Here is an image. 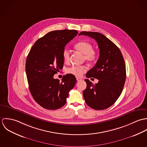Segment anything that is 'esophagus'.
<instances>
[{"label": "esophagus", "instance_id": "34e87169", "mask_svg": "<svg viewBox=\"0 0 147 147\" xmlns=\"http://www.w3.org/2000/svg\"><path fill=\"white\" fill-rule=\"evenodd\" d=\"M76 80H77V81H81L82 79L81 78H80L77 77V78H76Z\"/></svg>", "mask_w": 147, "mask_h": 147}]
</instances>
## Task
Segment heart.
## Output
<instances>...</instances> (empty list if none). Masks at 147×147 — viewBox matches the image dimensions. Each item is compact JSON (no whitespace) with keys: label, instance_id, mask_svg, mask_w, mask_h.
Masks as SVG:
<instances>
[{"label":"heart","instance_id":"heart-1","mask_svg":"<svg viewBox=\"0 0 147 147\" xmlns=\"http://www.w3.org/2000/svg\"><path fill=\"white\" fill-rule=\"evenodd\" d=\"M75 48L84 55V60L86 61L89 63L95 62L98 58V54L96 51L93 49L92 45L87 41H80L75 45ZM63 59L65 62L67 63L69 61V51L65 49L63 52ZM87 67L85 65H73L67 69L68 74L73 75L77 77L81 76L86 72Z\"/></svg>","mask_w":147,"mask_h":147}]
</instances>
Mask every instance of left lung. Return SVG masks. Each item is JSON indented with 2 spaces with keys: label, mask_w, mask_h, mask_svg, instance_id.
Masks as SVG:
<instances>
[{
  "label": "left lung",
  "mask_w": 147,
  "mask_h": 147,
  "mask_svg": "<svg viewBox=\"0 0 147 147\" xmlns=\"http://www.w3.org/2000/svg\"><path fill=\"white\" fill-rule=\"evenodd\" d=\"M80 35L94 38L100 49L99 59L86 74L87 78H96L98 82L93 84L88 79L84 80L85 101L93 109H106L116 102L123 89L126 71L123 55L119 49L101 33L85 31Z\"/></svg>",
  "instance_id": "1"
}]
</instances>
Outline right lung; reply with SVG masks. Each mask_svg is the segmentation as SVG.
Wrapping results in <instances>:
<instances>
[{
    "label": "right lung",
    "instance_id": "1",
    "mask_svg": "<svg viewBox=\"0 0 147 147\" xmlns=\"http://www.w3.org/2000/svg\"><path fill=\"white\" fill-rule=\"evenodd\" d=\"M78 33L75 30L49 32L34 43L27 56L25 70L29 90L36 102L45 109L63 106L76 83L75 76L69 74L64 75L61 82L53 76L63 68L64 47Z\"/></svg>",
    "mask_w": 147,
    "mask_h": 147
}]
</instances>
